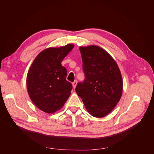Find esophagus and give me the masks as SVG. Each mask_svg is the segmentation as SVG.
<instances>
[{
	"label": "esophagus",
	"instance_id": "34e87169",
	"mask_svg": "<svg viewBox=\"0 0 154 154\" xmlns=\"http://www.w3.org/2000/svg\"><path fill=\"white\" fill-rule=\"evenodd\" d=\"M77 83H78V81L76 80L75 81H74V82H72V86H73V88H75L76 87V85H77Z\"/></svg>",
	"mask_w": 154,
	"mask_h": 154
}]
</instances>
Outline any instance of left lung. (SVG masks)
I'll use <instances>...</instances> for the list:
<instances>
[{"instance_id": "1", "label": "left lung", "mask_w": 154, "mask_h": 154, "mask_svg": "<svg viewBox=\"0 0 154 154\" xmlns=\"http://www.w3.org/2000/svg\"><path fill=\"white\" fill-rule=\"evenodd\" d=\"M83 82L76 92L91 116L103 118L119 101L123 91L122 74L116 62L103 49L96 45L80 47Z\"/></svg>"}]
</instances>
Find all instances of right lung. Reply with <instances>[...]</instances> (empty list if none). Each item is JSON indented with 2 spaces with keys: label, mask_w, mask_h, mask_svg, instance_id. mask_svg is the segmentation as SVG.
<instances>
[{
  "label": "right lung",
  "mask_w": 154,
  "mask_h": 154,
  "mask_svg": "<svg viewBox=\"0 0 154 154\" xmlns=\"http://www.w3.org/2000/svg\"><path fill=\"white\" fill-rule=\"evenodd\" d=\"M74 48L67 44L49 48L34 60L27 75V88L31 101L46 113L60 110L71 94L72 85L66 80L67 69L62 61Z\"/></svg>",
  "instance_id": "right-lung-1"
}]
</instances>
